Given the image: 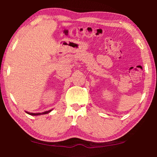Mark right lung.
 <instances>
[{"mask_svg": "<svg viewBox=\"0 0 157 157\" xmlns=\"http://www.w3.org/2000/svg\"><path fill=\"white\" fill-rule=\"evenodd\" d=\"M51 111H52V109H51V110L47 111H44V112H42V113H29V112H26V113H29V114H30V115H32V116H38V115L46 114V113H48L49 112H51Z\"/></svg>", "mask_w": 157, "mask_h": 157, "instance_id": "add662e5", "label": "right lung"}]
</instances>
